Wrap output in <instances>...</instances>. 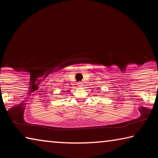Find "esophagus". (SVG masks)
<instances>
[{
  "label": "esophagus",
  "mask_w": 158,
  "mask_h": 158,
  "mask_svg": "<svg viewBox=\"0 0 158 158\" xmlns=\"http://www.w3.org/2000/svg\"><path fill=\"white\" fill-rule=\"evenodd\" d=\"M77 85H78L79 87H82L83 86V83L82 82H78Z\"/></svg>",
  "instance_id": "obj_1"
}]
</instances>
